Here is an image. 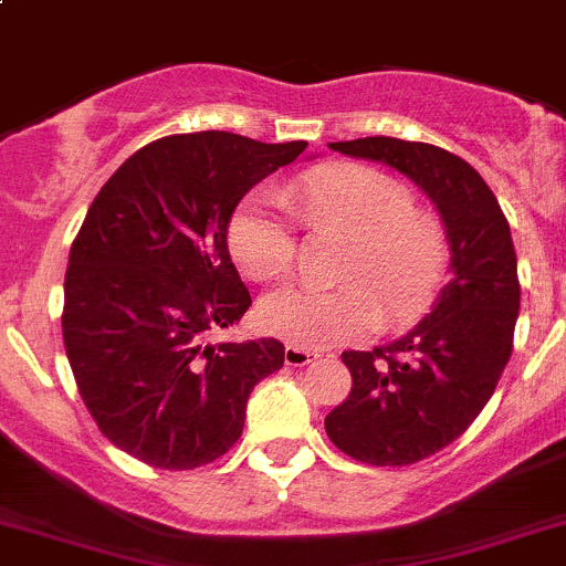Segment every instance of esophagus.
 Listing matches in <instances>:
<instances>
[{
	"label": "esophagus",
	"instance_id": "1",
	"mask_svg": "<svg viewBox=\"0 0 566 566\" xmlns=\"http://www.w3.org/2000/svg\"><path fill=\"white\" fill-rule=\"evenodd\" d=\"M315 359H317V354L298 348V345H287V348H284V361H287L290 367H306L310 361H315Z\"/></svg>",
	"mask_w": 566,
	"mask_h": 566
}]
</instances>
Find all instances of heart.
<instances>
[{
    "instance_id": "obj_1",
    "label": "heart",
    "mask_w": 566,
    "mask_h": 566,
    "mask_svg": "<svg viewBox=\"0 0 566 566\" xmlns=\"http://www.w3.org/2000/svg\"><path fill=\"white\" fill-rule=\"evenodd\" d=\"M284 205L317 232L350 238L337 290L284 287L260 304V326L304 350L361 343L387 321L398 323L429 304L446 265L440 221L415 207L409 188L370 166H323L295 179ZM229 251L254 282L287 276L295 238L276 201L251 196L229 221Z\"/></svg>"
}]
</instances>
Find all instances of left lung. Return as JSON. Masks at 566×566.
I'll return each mask as SVG.
<instances>
[{
    "label": "left lung",
    "mask_w": 566,
    "mask_h": 566,
    "mask_svg": "<svg viewBox=\"0 0 566 566\" xmlns=\"http://www.w3.org/2000/svg\"><path fill=\"white\" fill-rule=\"evenodd\" d=\"M328 149L409 177L446 223L451 279L431 312L395 343L345 350L354 387L326 415L350 459L403 468L462 437L501 381L520 315L512 229L481 174L440 146L378 135Z\"/></svg>",
    "instance_id": "1"
}]
</instances>
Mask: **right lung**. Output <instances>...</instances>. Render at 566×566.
<instances>
[{"instance_id": "add662e5", "label": "right lung", "mask_w": 566, "mask_h": 566, "mask_svg": "<svg viewBox=\"0 0 566 566\" xmlns=\"http://www.w3.org/2000/svg\"><path fill=\"white\" fill-rule=\"evenodd\" d=\"M304 149L168 135L93 199L69 254L63 343L98 431L129 457L160 470L216 462L243 434L251 389L284 365L273 337H207L251 306L227 245L234 207Z\"/></svg>"}]
</instances>
